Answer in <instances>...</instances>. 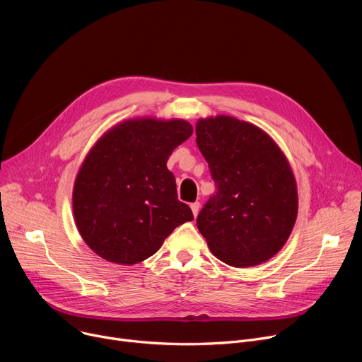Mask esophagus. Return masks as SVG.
<instances>
[{
	"label": "esophagus",
	"instance_id": "obj_1",
	"mask_svg": "<svg viewBox=\"0 0 362 362\" xmlns=\"http://www.w3.org/2000/svg\"><path fill=\"white\" fill-rule=\"evenodd\" d=\"M190 208H192L193 216L196 218V216H197V214H199V209H200V203H199V202H194V203H192V204H190Z\"/></svg>",
	"mask_w": 362,
	"mask_h": 362
}]
</instances>
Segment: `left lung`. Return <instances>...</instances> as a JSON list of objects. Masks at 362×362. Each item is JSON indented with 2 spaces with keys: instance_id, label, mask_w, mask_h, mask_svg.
Instances as JSON below:
<instances>
[{
  "instance_id": "left-lung-1",
  "label": "left lung",
  "mask_w": 362,
  "mask_h": 362,
  "mask_svg": "<svg viewBox=\"0 0 362 362\" xmlns=\"http://www.w3.org/2000/svg\"><path fill=\"white\" fill-rule=\"evenodd\" d=\"M196 143L216 185L197 215V229L230 267L267 262L288 240L298 214L284 153L264 130L229 116L199 120Z\"/></svg>"
}]
</instances>
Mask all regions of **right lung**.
I'll return each instance as SVG.
<instances>
[{
	"label": "right lung",
	"mask_w": 362,
	"mask_h": 362,
	"mask_svg": "<svg viewBox=\"0 0 362 362\" xmlns=\"http://www.w3.org/2000/svg\"><path fill=\"white\" fill-rule=\"evenodd\" d=\"M192 133L185 120H129L90 150L76 177L73 211L81 238L103 259L139 264L193 221L166 166Z\"/></svg>",
	"instance_id": "right-lung-1"
}]
</instances>
